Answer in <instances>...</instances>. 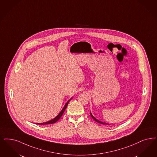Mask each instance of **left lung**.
Returning a JSON list of instances; mask_svg holds the SVG:
<instances>
[{"mask_svg": "<svg viewBox=\"0 0 157 157\" xmlns=\"http://www.w3.org/2000/svg\"><path fill=\"white\" fill-rule=\"evenodd\" d=\"M90 116H91V117L93 118V119L94 120V121H97L98 123H100V124H106V125H108V124H107L106 123H104V122H102V121H99V120L96 119L94 117V116L92 114V113H90Z\"/></svg>", "mask_w": 157, "mask_h": 157, "instance_id": "1", "label": "left lung"}]
</instances>
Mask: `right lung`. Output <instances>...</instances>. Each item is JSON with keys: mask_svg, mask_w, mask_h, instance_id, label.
<instances>
[{"mask_svg": "<svg viewBox=\"0 0 157 157\" xmlns=\"http://www.w3.org/2000/svg\"><path fill=\"white\" fill-rule=\"evenodd\" d=\"M71 99H72V98H71V99H70L69 101H68L67 102V103L65 104V105L64 107H63V110L61 111V112H60V113H59V114L56 116V117L55 118H54L53 119L51 120L48 121H47V122L41 123H36V124H38V125H45V124H54V123H56V121H57L59 119L61 118V117L63 116V113L64 112V111L65 110V109H66L67 107L68 106V105L69 101H71Z\"/></svg>", "mask_w": 157, "mask_h": 157, "instance_id": "obj_1", "label": "right lung"}]
</instances>
